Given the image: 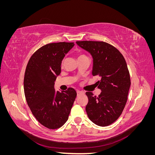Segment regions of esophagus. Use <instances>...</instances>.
I'll return each mask as SVG.
<instances>
[{"label": "esophagus", "instance_id": "34e87169", "mask_svg": "<svg viewBox=\"0 0 155 155\" xmlns=\"http://www.w3.org/2000/svg\"><path fill=\"white\" fill-rule=\"evenodd\" d=\"M77 94H78V95H79V94H84V92H83V91H77Z\"/></svg>", "mask_w": 155, "mask_h": 155}]
</instances>
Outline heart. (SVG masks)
<instances>
[{
    "label": "heart",
    "instance_id": "obj_1",
    "mask_svg": "<svg viewBox=\"0 0 155 155\" xmlns=\"http://www.w3.org/2000/svg\"><path fill=\"white\" fill-rule=\"evenodd\" d=\"M83 56H85V55H79L78 56V58H81V57H83Z\"/></svg>",
    "mask_w": 155,
    "mask_h": 155
}]
</instances>
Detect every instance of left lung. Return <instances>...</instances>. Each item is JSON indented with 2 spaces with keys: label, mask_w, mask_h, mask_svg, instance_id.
<instances>
[{
  "label": "left lung",
  "mask_w": 155,
  "mask_h": 155,
  "mask_svg": "<svg viewBox=\"0 0 155 155\" xmlns=\"http://www.w3.org/2000/svg\"><path fill=\"white\" fill-rule=\"evenodd\" d=\"M77 45L93 58L92 74L101 78L96 97L87 92L88 102L86 112L94 124L108 126L118 119L125 106L130 86L129 72L125 58L113 46L103 41H77Z\"/></svg>",
  "instance_id": "left-lung-1"
}]
</instances>
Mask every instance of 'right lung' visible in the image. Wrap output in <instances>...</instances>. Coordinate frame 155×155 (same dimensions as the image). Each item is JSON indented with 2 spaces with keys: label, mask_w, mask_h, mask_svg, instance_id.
<instances>
[{
  "label": "right lung",
  "mask_w": 155,
  "mask_h": 155,
  "mask_svg": "<svg viewBox=\"0 0 155 155\" xmlns=\"http://www.w3.org/2000/svg\"><path fill=\"white\" fill-rule=\"evenodd\" d=\"M74 46L66 42L47 44L37 50L27 64L24 91L28 105L37 121L50 129L66 123L77 96L73 88L61 92L54 89L62 61Z\"/></svg>",
  "instance_id": "1"
}]
</instances>
